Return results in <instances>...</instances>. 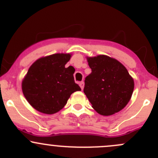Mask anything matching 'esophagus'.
<instances>
[{
    "label": "esophagus",
    "instance_id": "obj_1",
    "mask_svg": "<svg viewBox=\"0 0 158 158\" xmlns=\"http://www.w3.org/2000/svg\"><path fill=\"white\" fill-rule=\"evenodd\" d=\"M79 86L81 87V89H83V88H84V82H79Z\"/></svg>",
    "mask_w": 158,
    "mask_h": 158
}]
</instances>
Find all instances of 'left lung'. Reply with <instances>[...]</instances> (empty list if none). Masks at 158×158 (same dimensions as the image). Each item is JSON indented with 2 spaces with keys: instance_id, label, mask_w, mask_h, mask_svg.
Listing matches in <instances>:
<instances>
[{
  "instance_id": "1",
  "label": "left lung",
  "mask_w": 158,
  "mask_h": 158,
  "mask_svg": "<svg viewBox=\"0 0 158 158\" xmlns=\"http://www.w3.org/2000/svg\"><path fill=\"white\" fill-rule=\"evenodd\" d=\"M92 73L85 79L84 93L93 108L110 116L124 108L134 88L133 78L116 59L100 55L87 58Z\"/></svg>"
}]
</instances>
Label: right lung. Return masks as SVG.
<instances>
[{"instance_id":"add662e5","label":"right lung","mask_w":158,"mask_h":158,"mask_svg":"<svg viewBox=\"0 0 158 158\" xmlns=\"http://www.w3.org/2000/svg\"><path fill=\"white\" fill-rule=\"evenodd\" d=\"M71 54L57 53L35 61L22 81L24 97L33 108L45 114L62 110L72 93L81 88L74 81L73 66L65 68Z\"/></svg>"}]
</instances>
